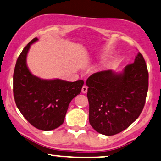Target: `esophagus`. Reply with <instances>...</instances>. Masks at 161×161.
<instances>
[{"mask_svg": "<svg viewBox=\"0 0 161 161\" xmlns=\"http://www.w3.org/2000/svg\"><path fill=\"white\" fill-rule=\"evenodd\" d=\"M82 92L83 93H86L87 92V87L85 86V85H84V86H83L82 88Z\"/></svg>", "mask_w": 161, "mask_h": 161, "instance_id": "esophagus-1", "label": "esophagus"}]
</instances>
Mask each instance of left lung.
I'll use <instances>...</instances> for the list:
<instances>
[{
    "mask_svg": "<svg viewBox=\"0 0 161 161\" xmlns=\"http://www.w3.org/2000/svg\"><path fill=\"white\" fill-rule=\"evenodd\" d=\"M86 85L90 124L96 132L113 136L129 127L142 112L149 86L147 64L138 52L123 72L95 73Z\"/></svg>",
    "mask_w": 161,
    "mask_h": 161,
    "instance_id": "8db88e82",
    "label": "left lung"
}]
</instances>
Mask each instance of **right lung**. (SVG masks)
<instances>
[{
  "mask_svg": "<svg viewBox=\"0 0 161 161\" xmlns=\"http://www.w3.org/2000/svg\"><path fill=\"white\" fill-rule=\"evenodd\" d=\"M23 48L17 59L13 75V93L16 105L23 117L37 129L50 131L63 124L70 102L80 93L84 81L45 80L34 76L26 65L30 46Z\"/></svg>",
  "mask_w": 161,
  "mask_h": 161,
  "instance_id": "right-lung-1",
  "label": "right lung"
}]
</instances>
